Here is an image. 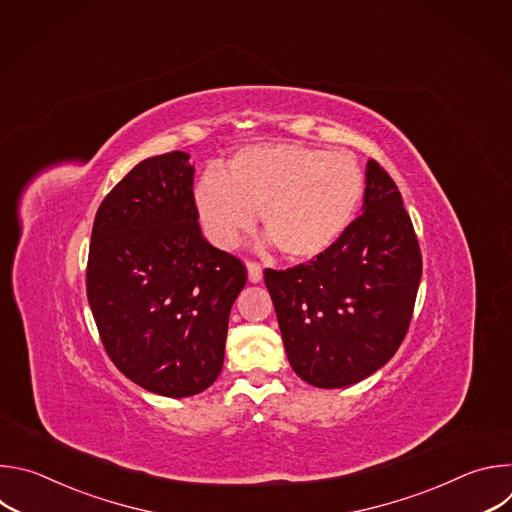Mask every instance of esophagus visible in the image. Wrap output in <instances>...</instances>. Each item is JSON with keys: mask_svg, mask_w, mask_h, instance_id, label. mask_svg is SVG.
Segmentation results:
<instances>
[{"mask_svg": "<svg viewBox=\"0 0 512 512\" xmlns=\"http://www.w3.org/2000/svg\"><path fill=\"white\" fill-rule=\"evenodd\" d=\"M247 271H249V281L253 283H259L261 277H263V269L257 261H247Z\"/></svg>", "mask_w": 512, "mask_h": 512, "instance_id": "34e87169", "label": "esophagus"}]
</instances>
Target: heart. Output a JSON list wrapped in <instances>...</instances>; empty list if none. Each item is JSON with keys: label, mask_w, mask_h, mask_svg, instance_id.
<instances>
[{"label": "heart", "mask_w": 512, "mask_h": 512, "mask_svg": "<svg viewBox=\"0 0 512 512\" xmlns=\"http://www.w3.org/2000/svg\"><path fill=\"white\" fill-rule=\"evenodd\" d=\"M364 192L358 162L344 152L298 143H259L237 152L225 174L208 170L194 204L204 235L233 249L257 223L281 255L308 261L350 227Z\"/></svg>", "instance_id": "obj_1"}]
</instances>
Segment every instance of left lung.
Instances as JSON below:
<instances>
[{
    "mask_svg": "<svg viewBox=\"0 0 512 512\" xmlns=\"http://www.w3.org/2000/svg\"><path fill=\"white\" fill-rule=\"evenodd\" d=\"M421 281V251L401 192L367 164L362 214L310 263L265 269L291 369L320 389L367 379L401 346Z\"/></svg>",
    "mask_w": 512,
    "mask_h": 512,
    "instance_id": "1",
    "label": "left lung"
}]
</instances>
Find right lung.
Here are the masks:
<instances>
[{
	"label": "right lung",
	"mask_w": 512,
	"mask_h": 512,
	"mask_svg": "<svg viewBox=\"0 0 512 512\" xmlns=\"http://www.w3.org/2000/svg\"><path fill=\"white\" fill-rule=\"evenodd\" d=\"M170 152L139 162L101 202L87 298L115 367L145 391L190 397L221 375L243 261L200 231L194 168Z\"/></svg>",
	"instance_id": "1"
}]
</instances>
